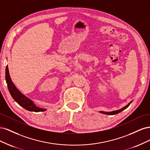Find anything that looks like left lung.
<instances>
[{"instance_id":"left-lung-1","label":"left lung","mask_w":150,"mask_h":150,"mask_svg":"<svg viewBox=\"0 0 150 150\" xmlns=\"http://www.w3.org/2000/svg\"><path fill=\"white\" fill-rule=\"evenodd\" d=\"M131 102H132V101H131L130 103H129L128 104H127V105H126V106H125V107H123L122 108L120 109V110H119L113 111H111V112H104V111H100V112L103 113V114H104V115H116V114H117V113H119V112H121L122 111H123L124 110H125V109H126L127 108H128V107L129 106V104H131Z\"/></svg>"}]
</instances>
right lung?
I'll return each mask as SVG.
<instances>
[{"mask_svg":"<svg viewBox=\"0 0 150 150\" xmlns=\"http://www.w3.org/2000/svg\"><path fill=\"white\" fill-rule=\"evenodd\" d=\"M6 80L7 84L8 91H9V93L11 94L12 97L21 106L29 111L39 112L44 111L46 110V109L40 108L38 106L35 105V104L31 99H30L28 97H26L25 95H24L19 91V89H17V88L13 84L11 80L9 72H8V66H6Z\"/></svg>","mask_w":150,"mask_h":150,"instance_id":"1","label":"right lung"}]
</instances>
